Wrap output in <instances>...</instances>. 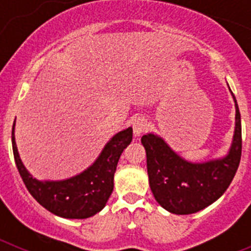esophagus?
<instances>
[{"label": "esophagus", "mask_w": 251, "mask_h": 251, "mask_svg": "<svg viewBox=\"0 0 251 251\" xmlns=\"http://www.w3.org/2000/svg\"><path fill=\"white\" fill-rule=\"evenodd\" d=\"M148 129V123L143 117H138L133 121V132L134 136H141L142 133H145Z\"/></svg>", "instance_id": "34e87169"}]
</instances>
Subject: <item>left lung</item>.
<instances>
[{"instance_id":"1","label":"left lung","mask_w":251,"mask_h":251,"mask_svg":"<svg viewBox=\"0 0 251 251\" xmlns=\"http://www.w3.org/2000/svg\"><path fill=\"white\" fill-rule=\"evenodd\" d=\"M234 97V94H232ZM235 134L229 154L221 159L191 163L177 156L154 134L142 137L147 153L150 187L157 202L167 211L190 215L214 203L231 183L241 158V119L234 97Z\"/></svg>"}]
</instances>
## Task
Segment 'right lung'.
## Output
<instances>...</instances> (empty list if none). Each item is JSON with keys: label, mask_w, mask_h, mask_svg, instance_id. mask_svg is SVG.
Returning a JSON list of instances; mask_svg holds the SVG:
<instances>
[{"label": "right lung", "mask_w": 251, "mask_h": 251, "mask_svg": "<svg viewBox=\"0 0 251 251\" xmlns=\"http://www.w3.org/2000/svg\"><path fill=\"white\" fill-rule=\"evenodd\" d=\"M12 150L16 167L26 188L41 206L52 214L65 219H86L105 206L114 187V174L119 157L132 142V128L115 134L104 147L94 165L83 174L64 181H45L34 178L22 165L13 136Z\"/></svg>", "instance_id": "1"}]
</instances>
